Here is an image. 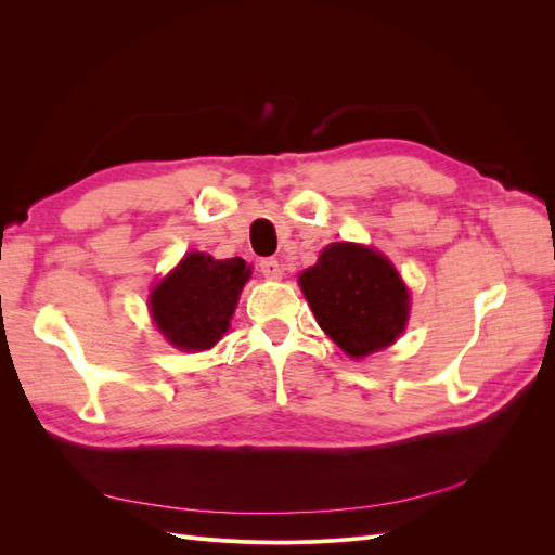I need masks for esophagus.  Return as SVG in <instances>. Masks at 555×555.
I'll return each mask as SVG.
<instances>
[{
	"label": "esophagus",
	"mask_w": 555,
	"mask_h": 555,
	"mask_svg": "<svg viewBox=\"0 0 555 555\" xmlns=\"http://www.w3.org/2000/svg\"><path fill=\"white\" fill-rule=\"evenodd\" d=\"M259 271H261L266 278H271V280H280V278H282L280 261L273 259V257L261 259V261H259Z\"/></svg>",
	"instance_id": "obj_1"
}]
</instances>
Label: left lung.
<instances>
[{"mask_svg": "<svg viewBox=\"0 0 555 555\" xmlns=\"http://www.w3.org/2000/svg\"><path fill=\"white\" fill-rule=\"evenodd\" d=\"M298 282L317 324L349 357L373 354L405 328V284L373 249L333 243Z\"/></svg>", "mask_w": 555, "mask_h": 555, "instance_id": "8db88e82", "label": "left lung"}]
</instances>
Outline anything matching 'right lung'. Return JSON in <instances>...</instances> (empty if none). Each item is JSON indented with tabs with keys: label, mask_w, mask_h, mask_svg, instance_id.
<instances>
[{
	"label": "right lung",
	"mask_w": 555,
	"mask_h": 555,
	"mask_svg": "<svg viewBox=\"0 0 555 555\" xmlns=\"http://www.w3.org/2000/svg\"><path fill=\"white\" fill-rule=\"evenodd\" d=\"M247 278L249 268L238 257L215 261L192 251L150 296L155 324L180 349H210L227 333Z\"/></svg>",
	"instance_id": "1"
}]
</instances>
